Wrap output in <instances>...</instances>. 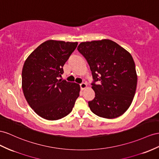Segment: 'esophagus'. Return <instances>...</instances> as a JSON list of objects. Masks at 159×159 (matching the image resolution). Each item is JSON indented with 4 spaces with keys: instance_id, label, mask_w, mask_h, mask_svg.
Here are the masks:
<instances>
[{
    "instance_id": "34e87169",
    "label": "esophagus",
    "mask_w": 159,
    "mask_h": 159,
    "mask_svg": "<svg viewBox=\"0 0 159 159\" xmlns=\"http://www.w3.org/2000/svg\"><path fill=\"white\" fill-rule=\"evenodd\" d=\"M80 89H82V90H84V89H86L87 87V84L86 83H83L80 84Z\"/></svg>"
}]
</instances>
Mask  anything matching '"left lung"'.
Masks as SVG:
<instances>
[{
    "label": "left lung",
    "instance_id": "1",
    "mask_svg": "<svg viewBox=\"0 0 159 159\" xmlns=\"http://www.w3.org/2000/svg\"><path fill=\"white\" fill-rule=\"evenodd\" d=\"M79 52L86 58L94 82V99L89 106L95 115L107 119L127 111L136 93L137 74L132 55L110 39L81 42ZM99 81V85L94 82Z\"/></svg>",
    "mask_w": 159,
    "mask_h": 159
}]
</instances>
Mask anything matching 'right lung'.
<instances>
[{
  "mask_svg": "<svg viewBox=\"0 0 159 159\" xmlns=\"http://www.w3.org/2000/svg\"><path fill=\"white\" fill-rule=\"evenodd\" d=\"M78 42L48 40L31 53L22 70V89L30 106L48 120L70 113L79 96L80 85L58 80Z\"/></svg>",
  "mask_w": 159,
  "mask_h": 159,
  "instance_id": "add662e5",
  "label": "right lung"
}]
</instances>
